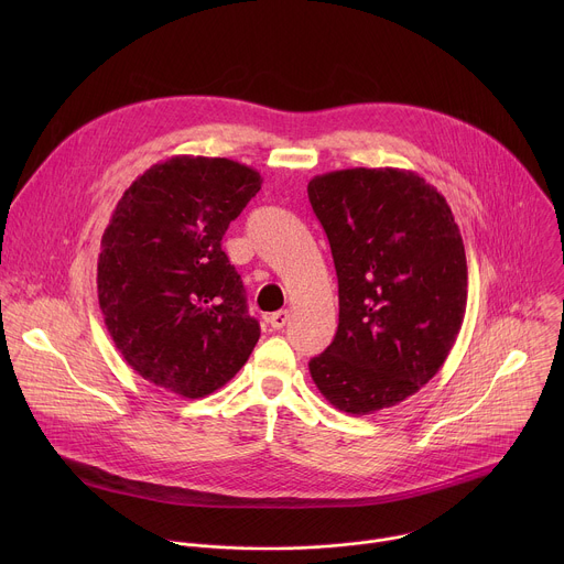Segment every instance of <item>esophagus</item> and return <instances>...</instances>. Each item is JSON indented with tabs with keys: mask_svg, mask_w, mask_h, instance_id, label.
<instances>
[{
	"mask_svg": "<svg viewBox=\"0 0 564 564\" xmlns=\"http://www.w3.org/2000/svg\"><path fill=\"white\" fill-rule=\"evenodd\" d=\"M288 321H290V312H288V310H279V312H274V314L270 316L268 324H270L274 330H281V328L288 326Z\"/></svg>",
	"mask_w": 564,
	"mask_h": 564,
	"instance_id": "esophagus-1",
	"label": "esophagus"
}]
</instances>
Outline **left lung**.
<instances>
[{
    "instance_id": "1",
    "label": "left lung",
    "mask_w": 564,
    "mask_h": 564,
    "mask_svg": "<svg viewBox=\"0 0 564 564\" xmlns=\"http://www.w3.org/2000/svg\"><path fill=\"white\" fill-rule=\"evenodd\" d=\"M339 279V328L310 359L330 404L390 409L444 366L466 312V254L446 198L409 170H339L307 183Z\"/></svg>"
}]
</instances>
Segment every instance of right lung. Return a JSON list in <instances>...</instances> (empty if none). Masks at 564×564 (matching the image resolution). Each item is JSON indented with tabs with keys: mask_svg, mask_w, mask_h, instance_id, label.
<instances>
[{
	"mask_svg": "<svg viewBox=\"0 0 564 564\" xmlns=\"http://www.w3.org/2000/svg\"><path fill=\"white\" fill-rule=\"evenodd\" d=\"M261 185L236 160L172 155L118 200L100 243L98 301L142 379L200 399L250 359L261 328L220 240Z\"/></svg>",
	"mask_w": 564,
	"mask_h": 564,
	"instance_id": "obj_1",
	"label": "right lung"
}]
</instances>
